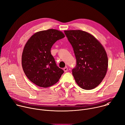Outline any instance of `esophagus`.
Wrapping results in <instances>:
<instances>
[{
    "instance_id": "esophagus-1",
    "label": "esophagus",
    "mask_w": 125,
    "mask_h": 125,
    "mask_svg": "<svg viewBox=\"0 0 125 125\" xmlns=\"http://www.w3.org/2000/svg\"><path fill=\"white\" fill-rule=\"evenodd\" d=\"M63 70L65 72H67L68 71V68L67 67H65L64 69H63Z\"/></svg>"
}]
</instances>
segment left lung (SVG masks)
<instances>
[{
  "label": "left lung",
  "instance_id": "obj_1",
  "mask_svg": "<svg viewBox=\"0 0 125 125\" xmlns=\"http://www.w3.org/2000/svg\"><path fill=\"white\" fill-rule=\"evenodd\" d=\"M76 58L72 70L76 82L84 90L98 86L104 78L108 68V57L102 44L93 35L81 30L65 31Z\"/></svg>",
  "mask_w": 125,
  "mask_h": 125
}]
</instances>
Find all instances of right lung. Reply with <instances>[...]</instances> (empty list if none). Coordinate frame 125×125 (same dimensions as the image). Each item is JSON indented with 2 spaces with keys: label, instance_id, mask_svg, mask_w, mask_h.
Returning <instances> with one entry per match:
<instances>
[{
  "label": "right lung",
  "instance_id": "1",
  "mask_svg": "<svg viewBox=\"0 0 125 125\" xmlns=\"http://www.w3.org/2000/svg\"><path fill=\"white\" fill-rule=\"evenodd\" d=\"M65 37L61 31L49 29L33 34L26 43L22 65L27 78L34 84L47 87L55 84L63 74L51 54V48L57 41Z\"/></svg>",
  "mask_w": 125,
  "mask_h": 125
}]
</instances>
